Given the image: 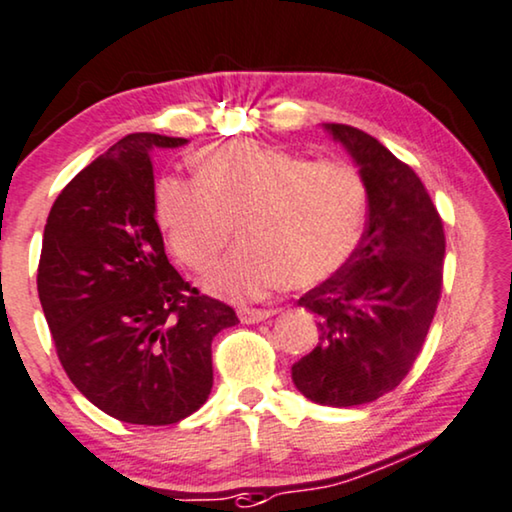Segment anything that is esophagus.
Masks as SVG:
<instances>
[{
	"instance_id": "esophagus-1",
	"label": "esophagus",
	"mask_w": 512,
	"mask_h": 512,
	"mask_svg": "<svg viewBox=\"0 0 512 512\" xmlns=\"http://www.w3.org/2000/svg\"><path fill=\"white\" fill-rule=\"evenodd\" d=\"M273 313H276L273 308H239V318L241 322H246V325H250V322H262L266 318H271Z\"/></svg>"
}]
</instances>
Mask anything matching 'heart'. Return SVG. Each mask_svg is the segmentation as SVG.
Here are the masks:
<instances>
[{
	"mask_svg": "<svg viewBox=\"0 0 512 512\" xmlns=\"http://www.w3.org/2000/svg\"><path fill=\"white\" fill-rule=\"evenodd\" d=\"M192 167L194 181L162 178L155 213L171 253L194 273L218 264L236 225L243 246L208 280L220 297L318 285L362 241L369 187L350 160L232 141L204 148Z\"/></svg>",
	"mask_w": 512,
	"mask_h": 512,
	"instance_id": "1",
	"label": "heart"
}]
</instances>
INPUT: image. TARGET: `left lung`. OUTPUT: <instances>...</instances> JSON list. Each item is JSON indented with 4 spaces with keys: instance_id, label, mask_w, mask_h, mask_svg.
I'll list each match as a JSON object with an SVG mask.
<instances>
[{
    "instance_id": "left-lung-1",
    "label": "left lung",
    "mask_w": 512,
    "mask_h": 512,
    "mask_svg": "<svg viewBox=\"0 0 512 512\" xmlns=\"http://www.w3.org/2000/svg\"><path fill=\"white\" fill-rule=\"evenodd\" d=\"M369 187L355 255L299 306L318 315L320 343L292 366L320 406H362L399 387L420 357L443 290V220L420 176L362 129L329 122Z\"/></svg>"
}]
</instances>
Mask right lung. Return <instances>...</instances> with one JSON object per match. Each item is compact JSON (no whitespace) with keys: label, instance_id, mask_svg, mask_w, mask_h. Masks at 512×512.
I'll return each instance as SVG.
<instances>
[{"label":"right lung","instance_id":"right-lung-1","mask_svg":"<svg viewBox=\"0 0 512 512\" xmlns=\"http://www.w3.org/2000/svg\"><path fill=\"white\" fill-rule=\"evenodd\" d=\"M129 134L71 178L50 208L37 271L48 329L71 383L129 424H176L208 399L211 343L239 322L169 264L155 220L153 148Z\"/></svg>","mask_w":512,"mask_h":512}]
</instances>
